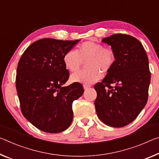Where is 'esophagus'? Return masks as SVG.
<instances>
[{
	"instance_id": "34e87169",
	"label": "esophagus",
	"mask_w": 159,
	"mask_h": 159,
	"mask_svg": "<svg viewBox=\"0 0 159 159\" xmlns=\"http://www.w3.org/2000/svg\"><path fill=\"white\" fill-rule=\"evenodd\" d=\"M91 85H88V84H84V89L85 90V89H88L89 88H90Z\"/></svg>"
}]
</instances>
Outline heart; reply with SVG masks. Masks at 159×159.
<instances>
[{"instance_id": "heart-1", "label": "heart", "mask_w": 159, "mask_h": 159, "mask_svg": "<svg viewBox=\"0 0 159 159\" xmlns=\"http://www.w3.org/2000/svg\"><path fill=\"white\" fill-rule=\"evenodd\" d=\"M87 69L80 70L71 75L72 82L91 84L101 78V72L106 74L115 62V54L111 48L104 47L98 42L87 41L80 44L74 51L70 50L63 57L64 66L74 73L82 66L83 61Z\"/></svg>"}]
</instances>
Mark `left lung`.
<instances>
[{
	"label": "left lung",
	"mask_w": 159,
	"mask_h": 159,
	"mask_svg": "<svg viewBox=\"0 0 159 159\" xmlns=\"http://www.w3.org/2000/svg\"><path fill=\"white\" fill-rule=\"evenodd\" d=\"M102 42L111 46L115 62L102 82L95 85V110L105 125L122 127L134 121L147 102L148 57L142 43L130 35L115 34Z\"/></svg>",
	"instance_id": "8db88e82"
}]
</instances>
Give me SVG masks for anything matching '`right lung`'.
<instances>
[{
  "label": "right lung",
  "mask_w": 159,
  "mask_h": 159,
  "mask_svg": "<svg viewBox=\"0 0 159 159\" xmlns=\"http://www.w3.org/2000/svg\"><path fill=\"white\" fill-rule=\"evenodd\" d=\"M79 41L37 40L27 48L18 62L16 89L22 113L43 132L66 130L73 120L72 103L84 92L79 83L63 86L69 77L63 57Z\"/></svg>",
  "instance_id": "right-lung-1"
}]
</instances>
